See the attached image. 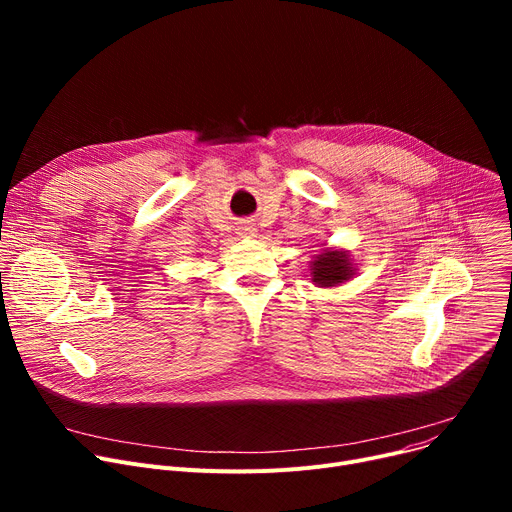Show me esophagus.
<instances>
[{"mask_svg":"<svg viewBox=\"0 0 512 512\" xmlns=\"http://www.w3.org/2000/svg\"><path fill=\"white\" fill-rule=\"evenodd\" d=\"M240 234H242V238H255V236H257V228L251 226V224H247V226L240 228Z\"/></svg>","mask_w":512,"mask_h":512,"instance_id":"obj_1","label":"esophagus"}]
</instances>
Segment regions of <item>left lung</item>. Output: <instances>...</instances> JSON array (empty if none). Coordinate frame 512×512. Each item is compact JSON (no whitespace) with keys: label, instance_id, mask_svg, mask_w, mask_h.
Returning a JSON list of instances; mask_svg holds the SVG:
<instances>
[{"label":"left lung","instance_id":"1","mask_svg":"<svg viewBox=\"0 0 512 512\" xmlns=\"http://www.w3.org/2000/svg\"><path fill=\"white\" fill-rule=\"evenodd\" d=\"M357 263L348 249L342 247H324L311 255L309 261V280L319 288H334L348 280H353Z\"/></svg>","mask_w":512,"mask_h":512}]
</instances>
